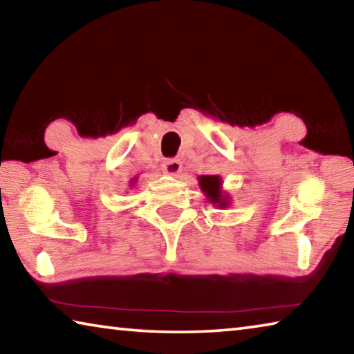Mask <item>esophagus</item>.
Returning <instances> with one entry per match:
<instances>
[{
    "label": "esophagus",
    "instance_id": "esophagus-1",
    "mask_svg": "<svg viewBox=\"0 0 354 354\" xmlns=\"http://www.w3.org/2000/svg\"><path fill=\"white\" fill-rule=\"evenodd\" d=\"M162 169L165 173H169V175H176V173L181 171L183 164L179 159H165L162 164Z\"/></svg>",
    "mask_w": 354,
    "mask_h": 354
}]
</instances>
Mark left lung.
<instances>
[{"label":"left lung","instance_id":"obj_1","mask_svg":"<svg viewBox=\"0 0 354 354\" xmlns=\"http://www.w3.org/2000/svg\"><path fill=\"white\" fill-rule=\"evenodd\" d=\"M200 185L212 203H218L220 207H225L227 205L226 198H221V181L218 176H200Z\"/></svg>","mask_w":354,"mask_h":354}]
</instances>
